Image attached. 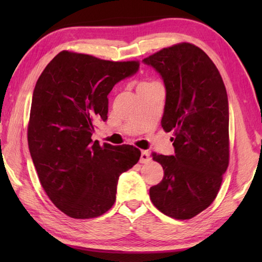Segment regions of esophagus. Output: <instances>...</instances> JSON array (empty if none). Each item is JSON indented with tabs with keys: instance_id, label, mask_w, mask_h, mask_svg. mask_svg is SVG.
Masks as SVG:
<instances>
[{
	"instance_id": "obj_1",
	"label": "esophagus",
	"mask_w": 262,
	"mask_h": 262,
	"mask_svg": "<svg viewBox=\"0 0 262 262\" xmlns=\"http://www.w3.org/2000/svg\"><path fill=\"white\" fill-rule=\"evenodd\" d=\"M149 160H151V158H149V153H148L147 151H143V152L141 153L140 162H141V163H147Z\"/></svg>"
}]
</instances>
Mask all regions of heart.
I'll use <instances>...</instances> for the list:
<instances>
[{
  "label": "heart",
  "instance_id": "obj_1",
  "mask_svg": "<svg viewBox=\"0 0 262 262\" xmlns=\"http://www.w3.org/2000/svg\"><path fill=\"white\" fill-rule=\"evenodd\" d=\"M155 82H143L140 85H148V84H154Z\"/></svg>",
  "mask_w": 262,
  "mask_h": 262
}]
</instances>
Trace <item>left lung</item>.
I'll use <instances>...</instances> for the list:
<instances>
[{
  "label": "left lung",
  "mask_w": 262,
  "mask_h": 262,
  "mask_svg": "<svg viewBox=\"0 0 262 262\" xmlns=\"http://www.w3.org/2000/svg\"><path fill=\"white\" fill-rule=\"evenodd\" d=\"M143 63L165 86L162 127L173 130L174 155L152 153L164 177L149 188L161 213L189 220L214 202L229 166V100L219 70L204 51L182 42L163 48Z\"/></svg>",
  "instance_id": "8db88e82"
}]
</instances>
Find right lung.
Wrapping results in <instances>:
<instances>
[{"label": "right lung", "mask_w": 262, "mask_h": 262, "mask_svg": "<svg viewBox=\"0 0 262 262\" xmlns=\"http://www.w3.org/2000/svg\"><path fill=\"white\" fill-rule=\"evenodd\" d=\"M140 63L111 62L63 51L36 83L28 144L43 190L73 219H93L116 200L119 176L141 151L132 145L100 146L92 141L94 121L108 118V94L134 75Z\"/></svg>", "instance_id": "add662e5"}]
</instances>
